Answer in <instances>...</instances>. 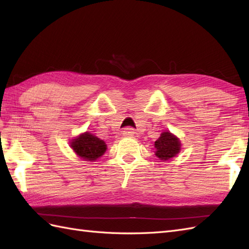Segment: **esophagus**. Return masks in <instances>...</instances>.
<instances>
[{
  "mask_svg": "<svg viewBox=\"0 0 249 249\" xmlns=\"http://www.w3.org/2000/svg\"><path fill=\"white\" fill-rule=\"evenodd\" d=\"M135 135V130L134 128L131 127H126L124 130H123V136L124 137H131Z\"/></svg>",
  "mask_w": 249,
  "mask_h": 249,
  "instance_id": "34e87169",
  "label": "esophagus"
}]
</instances>
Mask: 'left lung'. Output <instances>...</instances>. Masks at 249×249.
I'll list each match as a JSON object with an SVG mask.
<instances>
[{
    "instance_id": "8db88e82",
    "label": "left lung",
    "mask_w": 249,
    "mask_h": 249,
    "mask_svg": "<svg viewBox=\"0 0 249 249\" xmlns=\"http://www.w3.org/2000/svg\"><path fill=\"white\" fill-rule=\"evenodd\" d=\"M156 156L162 160H168L176 156L181 150V143L178 139L172 134L165 131L155 141Z\"/></svg>"
}]
</instances>
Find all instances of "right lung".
<instances>
[{"instance_id": "add662e5", "label": "right lung", "mask_w": 249, "mask_h": 249, "mask_svg": "<svg viewBox=\"0 0 249 249\" xmlns=\"http://www.w3.org/2000/svg\"><path fill=\"white\" fill-rule=\"evenodd\" d=\"M71 147L78 156L89 161L97 160L107 149L103 140L89 133H84L73 139L71 141Z\"/></svg>"}]
</instances>
